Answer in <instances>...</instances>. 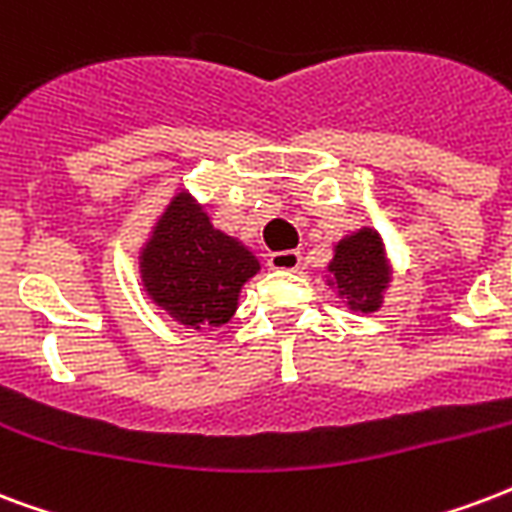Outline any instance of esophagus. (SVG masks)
<instances>
[{
	"instance_id": "esophagus-1",
	"label": "esophagus",
	"mask_w": 512,
	"mask_h": 512,
	"mask_svg": "<svg viewBox=\"0 0 512 512\" xmlns=\"http://www.w3.org/2000/svg\"><path fill=\"white\" fill-rule=\"evenodd\" d=\"M299 264H302V256H299V251L270 253V267H272V270L294 272V270H299Z\"/></svg>"
}]
</instances>
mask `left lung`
I'll return each instance as SVG.
<instances>
[{
	"label": "left lung",
	"instance_id": "obj_1",
	"mask_svg": "<svg viewBox=\"0 0 512 512\" xmlns=\"http://www.w3.org/2000/svg\"><path fill=\"white\" fill-rule=\"evenodd\" d=\"M329 272H332L329 283L337 286L340 297L348 299L353 310H361V313L378 310L388 278H391L378 232L359 229L351 237L337 242Z\"/></svg>",
	"mask_w": 512,
	"mask_h": 512
}]
</instances>
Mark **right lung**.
<instances>
[{"label":"right lung","instance_id":"right-lung-1","mask_svg":"<svg viewBox=\"0 0 512 512\" xmlns=\"http://www.w3.org/2000/svg\"><path fill=\"white\" fill-rule=\"evenodd\" d=\"M140 272L148 297L178 324L213 329L232 318L240 288L259 272V261L213 229L202 207L180 191L142 251Z\"/></svg>","mask_w":512,"mask_h":512}]
</instances>
